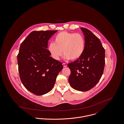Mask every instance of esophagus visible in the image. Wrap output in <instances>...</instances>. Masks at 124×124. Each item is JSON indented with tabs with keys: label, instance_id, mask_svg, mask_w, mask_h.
<instances>
[{
	"label": "esophagus",
	"instance_id": "obj_1",
	"mask_svg": "<svg viewBox=\"0 0 124 124\" xmlns=\"http://www.w3.org/2000/svg\"><path fill=\"white\" fill-rule=\"evenodd\" d=\"M62 65H63L64 67H67V65L66 64H65V63H63Z\"/></svg>",
	"mask_w": 124,
	"mask_h": 124
}]
</instances>
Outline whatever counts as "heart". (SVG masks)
<instances>
[{
	"label": "heart",
	"mask_w": 124,
	"mask_h": 124,
	"mask_svg": "<svg viewBox=\"0 0 124 124\" xmlns=\"http://www.w3.org/2000/svg\"><path fill=\"white\" fill-rule=\"evenodd\" d=\"M85 45V39L81 34L62 31L55 36L54 43H50L47 49L55 60L60 59L63 51L66 59L76 61L83 55Z\"/></svg>",
	"instance_id": "obj_1"
}]
</instances>
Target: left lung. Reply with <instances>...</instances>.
<instances>
[{
    "label": "left lung",
    "instance_id": "1",
    "mask_svg": "<svg viewBox=\"0 0 124 124\" xmlns=\"http://www.w3.org/2000/svg\"><path fill=\"white\" fill-rule=\"evenodd\" d=\"M85 36V49L78 60L69 63L70 85L80 91L94 87L100 79L105 64V51L99 39L89 30L81 28Z\"/></svg>",
    "mask_w": 124,
    "mask_h": 124
}]
</instances>
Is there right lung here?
Wrapping results in <instances>:
<instances>
[{"mask_svg":"<svg viewBox=\"0 0 124 124\" xmlns=\"http://www.w3.org/2000/svg\"><path fill=\"white\" fill-rule=\"evenodd\" d=\"M56 32L32 31L20 46L17 58L20 80L27 90L37 96L51 90L63 69L62 63L51 57L47 49L48 40Z\"/></svg>","mask_w":124,"mask_h":124,"instance_id":"1","label":"right lung"}]
</instances>
